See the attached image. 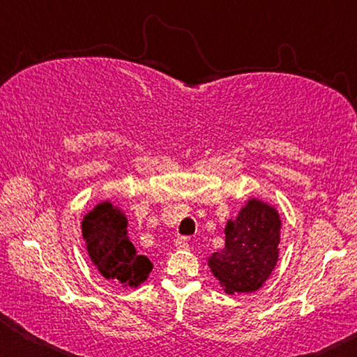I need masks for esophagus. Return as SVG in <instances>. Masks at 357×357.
<instances>
[{
    "label": "esophagus",
    "mask_w": 357,
    "mask_h": 357,
    "mask_svg": "<svg viewBox=\"0 0 357 357\" xmlns=\"http://www.w3.org/2000/svg\"><path fill=\"white\" fill-rule=\"evenodd\" d=\"M174 247H176V250H187L189 249V241H187V238L181 236L174 241Z\"/></svg>",
    "instance_id": "34e87169"
}]
</instances>
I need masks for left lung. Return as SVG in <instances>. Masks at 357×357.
I'll use <instances>...</instances> for the list:
<instances>
[{
  "mask_svg": "<svg viewBox=\"0 0 357 357\" xmlns=\"http://www.w3.org/2000/svg\"><path fill=\"white\" fill-rule=\"evenodd\" d=\"M282 220L273 204L250 197L236 219H228L225 247L208 258L227 294H249L264 285L279 261Z\"/></svg>",
  "mask_w": 357,
  "mask_h": 357,
  "instance_id": "8db88e82",
  "label": "left lung"
}]
</instances>
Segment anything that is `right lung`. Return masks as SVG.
Here are the masks:
<instances>
[{
	"label": "right lung",
	"instance_id": "obj_1",
	"mask_svg": "<svg viewBox=\"0 0 357 357\" xmlns=\"http://www.w3.org/2000/svg\"><path fill=\"white\" fill-rule=\"evenodd\" d=\"M128 227L124 211L105 200L83 215L82 234L89 259L104 279L124 288H137L146 282L153 263L148 257L137 255Z\"/></svg>",
	"mask_w": 357,
	"mask_h": 357
}]
</instances>
